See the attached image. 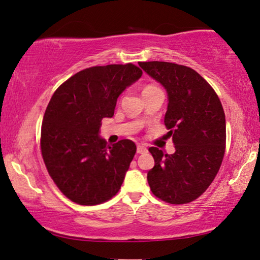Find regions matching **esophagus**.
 <instances>
[{
	"instance_id": "34e87169",
	"label": "esophagus",
	"mask_w": 260,
	"mask_h": 260,
	"mask_svg": "<svg viewBox=\"0 0 260 260\" xmlns=\"http://www.w3.org/2000/svg\"><path fill=\"white\" fill-rule=\"evenodd\" d=\"M137 152H138V154H143V153L148 152V149H147V146H145V145H138Z\"/></svg>"
}]
</instances>
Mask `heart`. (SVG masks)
<instances>
[{
    "label": "heart",
    "mask_w": 260,
    "mask_h": 260,
    "mask_svg": "<svg viewBox=\"0 0 260 260\" xmlns=\"http://www.w3.org/2000/svg\"><path fill=\"white\" fill-rule=\"evenodd\" d=\"M153 88H156L155 86H152V85H148V86H146L145 88H143V91L142 92H145V91H149V90H153Z\"/></svg>",
    "instance_id": "b5f03b06"
}]
</instances>
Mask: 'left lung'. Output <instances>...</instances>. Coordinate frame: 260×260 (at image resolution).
Listing matches in <instances>:
<instances>
[{
	"mask_svg": "<svg viewBox=\"0 0 260 260\" xmlns=\"http://www.w3.org/2000/svg\"><path fill=\"white\" fill-rule=\"evenodd\" d=\"M143 71L165 87L168 106L165 125L175 153L150 147L155 166L147 181L155 196L184 204L207 190L225 152V114L216 92L195 70L167 61H142Z\"/></svg>",
	"mask_w": 260,
	"mask_h": 260,
	"instance_id": "obj_1",
	"label": "left lung"
}]
</instances>
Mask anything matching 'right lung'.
Segmentation results:
<instances>
[{"mask_svg":"<svg viewBox=\"0 0 260 260\" xmlns=\"http://www.w3.org/2000/svg\"><path fill=\"white\" fill-rule=\"evenodd\" d=\"M141 76L131 63L93 67L53 93L42 123L41 149L50 176L72 202H106L121 187L137 146L131 140L107 146L100 127L104 118L113 117L119 95Z\"/></svg>","mask_w":260,"mask_h":260,"instance_id":"add662e5","label":"right lung"}]
</instances>
